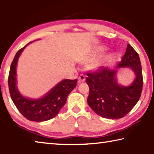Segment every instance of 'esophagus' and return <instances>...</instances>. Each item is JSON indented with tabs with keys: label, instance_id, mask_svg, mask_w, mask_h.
Returning <instances> with one entry per match:
<instances>
[{
	"label": "esophagus",
	"instance_id": "34e87169",
	"mask_svg": "<svg viewBox=\"0 0 154 154\" xmlns=\"http://www.w3.org/2000/svg\"><path fill=\"white\" fill-rule=\"evenodd\" d=\"M79 82H84L85 81V75L84 74H80L79 77Z\"/></svg>",
	"mask_w": 154,
	"mask_h": 154
}]
</instances>
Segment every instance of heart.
Instances as JSON below:
<instances>
[{
    "label": "heart",
    "mask_w": 154,
    "mask_h": 154,
    "mask_svg": "<svg viewBox=\"0 0 154 154\" xmlns=\"http://www.w3.org/2000/svg\"><path fill=\"white\" fill-rule=\"evenodd\" d=\"M104 50V48L103 47H97L94 48L93 50L91 51L90 53H88L84 57V60L85 61H88L90 60V59H93L95 58L97 56L103 52ZM106 57L105 58H99L95 59V60H93L89 62L88 63V67L91 69H98L104 65L105 61H106Z\"/></svg>",
    "instance_id": "b5f03b06"
}]
</instances>
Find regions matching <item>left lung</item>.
I'll return each instance as SVG.
<instances>
[{"mask_svg": "<svg viewBox=\"0 0 154 154\" xmlns=\"http://www.w3.org/2000/svg\"><path fill=\"white\" fill-rule=\"evenodd\" d=\"M130 67L136 75L130 87L119 86L115 79L116 71L102 66L88 72L86 82L89 87L87 102L97 114L109 119H118L131 111L139 101L143 84L142 67L139 54L129 44L118 67Z\"/></svg>", "mask_w": 154, "mask_h": 154, "instance_id": "obj_1", "label": "left lung"}]
</instances>
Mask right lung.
I'll list each match as a JSON object with an SVG mask.
<instances>
[{
  "label": "right lung",
  "mask_w": 154,
  "mask_h": 154,
  "mask_svg": "<svg viewBox=\"0 0 154 154\" xmlns=\"http://www.w3.org/2000/svg\"><path fill=\"white\" fill-rule=\"evenodd\" d=\"M27 45L17 51L11 65L8 78L9 93L15 106L26 119L36 122L47 121L55 117L60 111L66 103L67 96L76 87L78 80H62L40 99L23 97L16 87V65L18 57Z\"/></svg>",
  "instance_id": "add662e5"
}]
</instances>
